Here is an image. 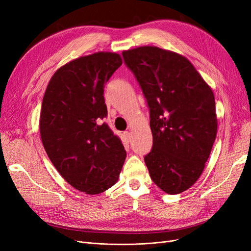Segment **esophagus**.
I'll use <instances>...</instances> for the list:
<instances>
[{
	"instance_id": "obj_1",
	"label": "esophagus",
	"mask_w": 251,
	"mask_h": 251,
	"mask_svg": "<svg viewBox=\"0 0 251 251\" xmlns=\"http://www.w3.org/2000/svg\"><path fill=\"white\" fill-rule=\"evenodd\" d=\"M124 135H125V137H126V139H127L128 141H130V140H131V133L129 132V131H125V132H124Z\"/></svg>"
}]
</instances>
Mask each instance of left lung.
Returning a JSON list of instances; mask_svg holds the SVG:
<instances>
[{
  "instance_id": "8db88e82",
  "label": "left lung",
  "mask_w": 251,
  "mask_h": 251,
  "mask_svg": "<svg viewBox=\"0 0 251 251\" xmlns=\"http://www.w3.org/2000/svg\"><path fill=\"white\" fill-rule=\"evenodd\" d=\"M150 108L152 148L144 156L151 180L169 194L190 188L217 136L213 90L188 59L157 47L122 52Z\"/></svg>"
}]
</instances>
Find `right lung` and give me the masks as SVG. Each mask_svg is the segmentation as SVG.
Instances as JSON below:
<instances>
[{
  "instance_id": "1",
  "label": "right lung",
  "mask_w": 251,
  "mask_h": 251,
  "mask_svg": "<svg viewBox=\"0 0 251 251\" xmlns=\"http://www.w3.org/2000/svg\"><path fill=\"white\" fill-rule=\"evenodd\" d=\"M122 65L119 54L100 51L62 66L47 86L39 131L61 176L75 189L99 194L118 181L126 151L107 123L103 88Z\"/></svg>"
}]
</instances>
